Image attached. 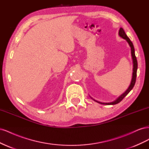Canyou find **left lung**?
I'll use <instances>...</instances> for the list:
<instances>
[{"label":"left lung","mask_w":149,"mask_h":149,"mask_svg":"<svg viewBox=\"0 0 149 149\" xmlns=\"http://www.w3.org/2000/svg\"><path fill=\"white\" fill-rule=\"evenodd\" d=\"M119 37H120L122 38H123L124 40H125L128 43V44L129 45V46L130 47V49H131V56H132V62H133V72H132V80L131 82H130V84L129 86L128 89L126 90V91L121 95L118 97V98L114 101H112L111 102H100L97 101L96 100H94L93 97L91 98L92 100H93L94 101H96L98 103L101 104H106V105H114V104H116L119 102H120L127 95L128 93L131 91L132 89V88H134L135 83H136V76H137V58L136 56V55H135V49H134V47L133 45L132 42L130 41V40L129 39V38L127 37V35L125 34V31L124 30V29L123 28H120L119 31Z\"/></svg>","instance_id":"obj_1"}]
</instances>
